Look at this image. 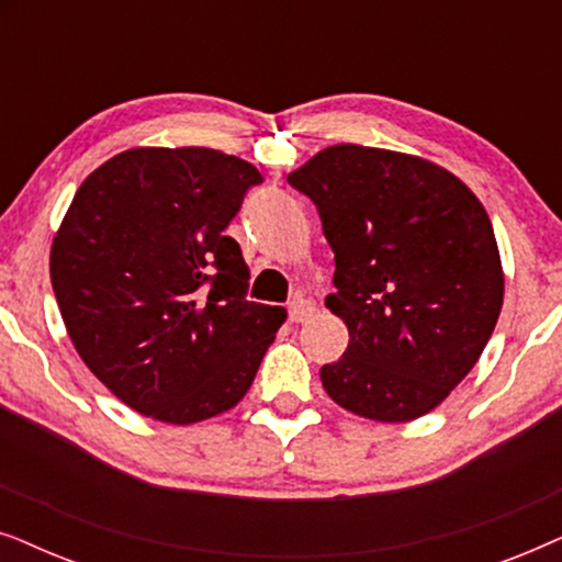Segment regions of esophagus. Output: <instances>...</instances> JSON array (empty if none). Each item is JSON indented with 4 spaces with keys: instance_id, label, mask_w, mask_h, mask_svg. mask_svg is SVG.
<instances>
[{
    "instance_id": "1",
    "label": "esophagus",
    "mask_w": 562,
    "mask_h": 562,
    "mask_svg": "<svg viewBox=\"0 0 562 562\" xmlns=\"http://www.w3.org/2000/svg\"><path fill=\"white\" fill-rule=\"evenodd\" d=\"M314 312H317V306L310 299H294V302L289 304V319L291 322H306L314 317Z\"/></svg>"
}]
</instances>
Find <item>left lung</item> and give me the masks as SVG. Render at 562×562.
I'll list each match as a JSON object with an SVG mask.
<instances>
[{
  "mask_svg": "<svg viewBox=\"0 0 562 562\" xmlns=\"http://www.w3.org/2000/svg\"><path fill=\"white\" fill-rule=\"evenodd\" d=\"M314 202L335 252L327 310L348 350L322 366L342 409L375 422L432 412L481 358L504 302L483 204L458 176L363 145H333L289 173Z\"/></svg>",
  "mask_w": 562,
  "mask_h": 562,
  "instance_id": "8db88e82",
  "label": "left lung"
}]
</instances>
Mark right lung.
<instances>
[{"mask_svg":"<svg viewBox=\"0 0 562 562\" xmlns=\"http://www.w3.org/2000/svg\"><path fill=\"white\" fill-rule=\"evenodd\" d=\"M263 176L212 148H133L87 176L50 248L76 352L130 409L194 425L233 409L286 319L248 302L225 235Z\"/></svg>","mask_w":562,"mask_h":562,"instance_id":"1","label":"right lung"}]
</instances>
